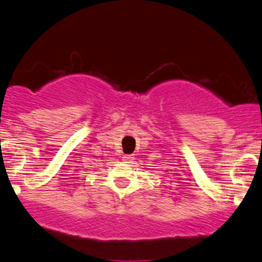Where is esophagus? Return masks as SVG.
Wrapping results in <instances>:
<instances>
[{
	"label": "esophagus",
	"mask_w": 262,
	"mask_h": 262,
	"mask_svg": "<svg viewBox=\"0 0 262 262\" xmlns=\"http://www.w3.org/2000/svg\"><path fill=\"white\" fill-rule=\"evenodd\" d=\"M122 159H123V161H124V162H132L134 160V156L127 154V155H123Z\"/></svg>",
	"instance_id": "34e87169"
}]
</instances>
